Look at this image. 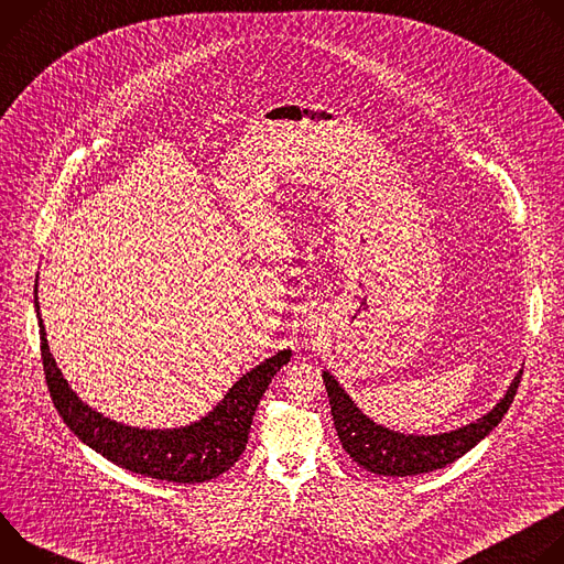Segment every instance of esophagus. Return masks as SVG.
I'll use <instances>...</instances> for the list:
<instances>
[{
  "label": "esophagus",
  "instance_id": "1",
  "mask_svg": "<svg viewBox=\"0 0 564 564\" xmlns=\"http://www.w3.org/2000/svg\"><path fill=\"white\" fill-rule=\"evenodd\" d=\"M305 326H307V330H310V333H316V326H318V324H316L314 318H310V321H305Z\"/></svg>",
  "mask_w": 564,
  "mask_h": 564
}]
</instances>
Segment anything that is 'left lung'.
<instances>
[{
  "label": "left lung",
  "mask_w": 564,
  "mask_h": 564,
  "mask_svg": "<svg viewBox=\"0 0 564 564\" xmlns=\"http://www.w3.org/2000/svg\"><path fill=\"white\" fill-rule=\"evenodd\" d=\"M522 377V368L516 372L498 404L479 415L477 420L457 426L453 431L417 435L392 431L372 417H368L337 377L324 368V383L328 390L333 422L346 453L366 470L388 477H409L444 468L446 464L459 459L475 444L485 440L507 415L513 404Z\"/></svg>",
  "instance_id": "8db88e82"
}]
</instances>
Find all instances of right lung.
<instances>
[{
    "mask_svg": "<svg viewBox=\"0 0 564 564\" xmlns=\"http://www.w3.org/2000/svg\"><path fill=\"white\" fill-rule=\"evenodd\" d=\"M37 281L40 279H35V312L46 383L59 417L87 446L120 468L153 479L176 481V485H198V481L214 479L243 455L259 401L272 377L290 361V348L274 352L243 377H238L218 404L196 422L178 429L129 426L91 409L68 386L48 348L37 301Z\"/></svg>",
    "mask_w": 564,
    "mask_h": 564,
    "instance_id": "add662e5",
    "label": "right lung"
}]
</instances>
